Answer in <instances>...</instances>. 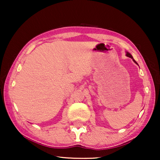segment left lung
Listing matches in <instances>:
<instances>
[{
	"label": "left lung",
	"instance_id": "left-lung-1",
	"mask_svg": "<svg viewBox=\"0 0 160 160\" xmlns=\"http://www.w3.org/2000/svg\"><path fill=\"white\" fill-rule=\"evenodd\" d=\"M126 55H127V56H128V58H132V60H133V58H132V55H131V54H130V53H128V52H127ZM133 61H134V62H135V63H136V64H138V63L136 62V61H135V60H133Z\"/></svg>",
	"mask_w": 160,
	"mask_h": 160
}]
</instances>
